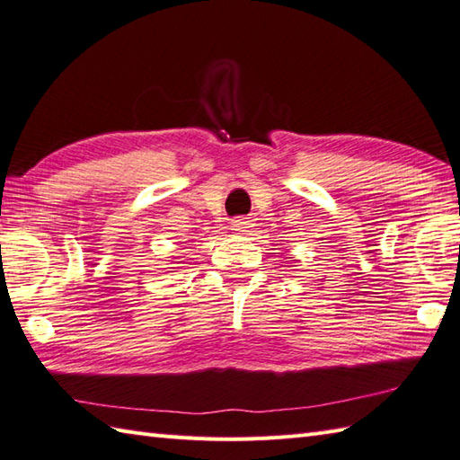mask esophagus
I'll use <instances>...</instances> for the list:
<instances>
[{
    "label": "esophagus",
    "instance_id": "obj_1",
    "mask_svg": "<svg viewBox=\"0 0 460 460\" xmlns=\"http://www.w3.org/2000/svg\"><path fill=\"white\" fill-rule=\"evenodd\" d=\"M250 228H252L250 220L238 218V220H234V222H232V230H234V232H238V234H248V232H250Z\"/></svg>",
    "mask_w": 460,
    "mask_h": 460
}]
</instances>
